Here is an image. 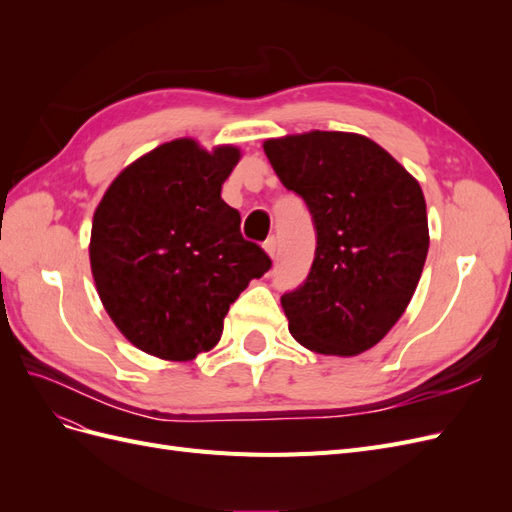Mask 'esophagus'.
Segmentation results:
<instances>
[{"label":"esophagus","instance_id":"obj_1","mask_svg":"<svg viewBox=\"0 0 512 512\" xmlns=\"http://www.w3.org/2000/svg\"><path fill=\"white\" fill-rule=\"evenodd\" d=\"M262 247H265V252H267L271 258H275V252H277V241H275V237H269L265 243H262Z\"/></svg>","mask_w":512,"mask_h":512}]
</instances>
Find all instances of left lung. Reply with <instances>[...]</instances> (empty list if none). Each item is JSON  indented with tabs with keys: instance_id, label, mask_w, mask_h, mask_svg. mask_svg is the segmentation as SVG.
<instances>
[{
	"instance_id": "1",
	"label": "left lung",
	"mask_w": 512,
	"mask_h": 512,
	"mask_svg": "<svg viewBox=\"0 0 512 512\" xmlns=\"http://www.w3.org/2000/svg\"><path fill=\"white\" fill-rule=\"evenodd\" d=\"M284 188L312 213L316 256L282 297L288 331L318 354L374 348L406 312L429 250L421 185L389 151L352 132L265 141Z\"/></svg>"
}]
</instances>
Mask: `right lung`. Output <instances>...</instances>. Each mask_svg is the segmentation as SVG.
<instances>
[{
	"mask_svg": "<svg viewBox=\"0 0 512 512\" xmlns=\"http://www.w3.org/2000/svg\"><path fill=\"white\" fill-rule=\"evenodd\" d=\"M239 147L213 151L177 138L108 185L91 226L100 301L130 344L164 361H192L220 342L230 303L271 269L222 200Z\"/></svg>",
	"mask_w": 512,
	"mask_h": 512,
	"instance_id": "1",
	"label": "right lung"
}]
</instances>
